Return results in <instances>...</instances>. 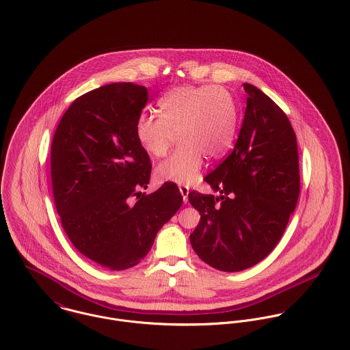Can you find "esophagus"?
Wrapping results in <instances>:
<instances>
[{
  "label": "esophagus",
  "mask_w": 350,
  "mask_h": 350,
  "mask_svg": "<svg viewBox=\"0 0 350 350\" xmlns=\"http://www.w3.org/2000/svg\"><path fill=\"white\" fill-rule=\"evenodd\" d=\"M180 192L183 194V200H184V204L188 202V194H189V188L188 187H180Z\"/></svg>",
  "instance_id": "34e87169"
}]
</instances>
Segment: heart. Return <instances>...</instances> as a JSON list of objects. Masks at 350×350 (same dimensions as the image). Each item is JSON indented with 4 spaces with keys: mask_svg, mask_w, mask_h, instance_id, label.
<instances>
[{
    "mask_svg": "<svg viewBox=\"0 0 350 350\" xmlns=\"http://www.w3.org/2000/svg\"><path fill=\"white\" fill-rule=\"evenodd\" d=\"M161 116L142 113L135 123L138 142L150 156H166L178 138L181 144L156 170L159 181L191 184L204 156L219 158L232 145L237 110L232 95L217 85H181L158 102Z\"/></svg>",
    "mask_w": 350,
    "mask_h": 350,
    "instance_id": "obj_1",
    "label": "heart"
}]
</instances>
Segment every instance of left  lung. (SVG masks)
I'll return each instance as SVG.
<instances>
[{"mask_svg":"<svg viewBox=\"0 0 350 350\" xmlns=\"http://www.w3.org/2000/svg\"><path fill=\"white\" fill-rule=\"evenodd\" d=\"M247 107L231 154L204 180L219 196L192 191L200 212L191 233L198 258L220 271L263 260L284 232L301 189L294 129L265 92L244 83Z\"/></svg>","mask_w":350,"mask_h":350,"instance_id":"obj_1","label":"left lung"}]
</instances>
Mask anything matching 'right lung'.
<instances>
[{"instance_id":"1","label":"right lung","mask_w":350,"mask_h":350,"mask_svg":"<svg viewBox=\"0 0 350 350\" xmlns=\"http://www.w3.org/2000/svg\"><path fill=\"white\" fill-rule=\"evenodd\" d=\"M148 99L144 85H102L72 102L52 139L51 178L62 226L80 254L113 271L138 265L183 204L174 183L154 193L139 191L152 173L135 135Z\"/></svg>"}]
</instances>
